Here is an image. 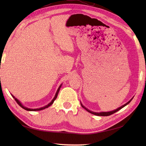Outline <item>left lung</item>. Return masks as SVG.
<instances>
[{
  "label": "left lung",
  "instance_id": "obj_1",
  "mask_svg": "<svg viewBox=\"0 0 146 146\" xmlns=\"http://www.w3.org/2000/svg\"><path fill=\"white\" fill-rule=\"evenodd\" d=\"M132 98H132L131 99V100H130L128 102H127V103H126L125 104L123 105L122 106H121V107H119V108H117V109H115V110H112V111H101V112H95V111H91V110H88L87 108H86L85 106H83V104H82V102H80V104H81V105H82L83 108H84L86 111H88V112H90V113H91L92 114H94V115H98V116H108V115H111V114H113V113H114L117 112V111L120 110L121 109V108H123L125 106H126L127 105H128V104L130 103V102H131V100H132Z\"/></svg>",
  "mask_w": 146,
  "mask_h": 146
}]
</instances>
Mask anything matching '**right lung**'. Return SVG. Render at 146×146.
Returning <instances> with one entry per match:
<instances>
[{"label":"right lung","instance_id":"add662e5","mask_svg":"<svg viewBox=\"0 0 146 146\" xmlns=\"http://www.w3.org/2000/svg\"><path fill=\"white\" fill-rule=\"evenodd\" d=\"M61 85H62V84H61V85H60V86H59V88H58V90H57V92H56V94H55L54 97L53 99H52V100L51 101V102H49V103L48 105H46V106H44V107H41V108H27V107H25V106H24V105H23V104H22L21 102L17 98H15V97H14V96L12 95V94H11V95L12 96V97H13V98H14V100H15V101H16V102L18 104V105H19V106L23 108H24V110H27V111H39V110H42L45 109V108H46L49 107V106H51V105L52 104H53L54 101L56 100V98H57V97H58V93H59V91H60V88L61 87Z\"/></svg>","mask_w":146,"mask_h":146}]
</instances>
